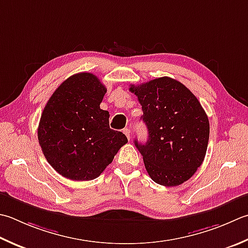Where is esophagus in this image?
I'll list each match as a JSON object with an SVG mask.
<instances>
[{
  "label": "esophagus",
  "mask_w": 248,
  "mask_h": 248,
  "mask_svg": "<svg viewBox=\"0 0 248 248\" xmlns=\"http://www.w3.org/2000/svg\"><path fill=\"white\" fill-rule=\"evenodd\" d=\"M123 132L125 134V137H127V138H128V140H130V139H131V133H130V130H129V129H127V128H125V129H124V130H123Z\"/></svg>",
  "instance_id": "34e87169"
}]
</instances>
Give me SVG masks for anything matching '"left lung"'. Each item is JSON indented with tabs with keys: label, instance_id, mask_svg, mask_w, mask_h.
<instances>
[{
	"label": "left lung",
	"instance_id": "obj_1",
	"mask_svg": "<svg viewBox=\"0 0 248 248\" xmlns=\"http://www.w3.org/2000/svg\"><path fill=\"white\" fill-rule=\"evenodd\" d=\"M142 105L148 140L134 144L155 183L174 187L188 181L204 160L210 123L195 94L171 77L131 85Z\"/></svg>",
	"mask_w": 248,
	"mask_h": 248
}]
</instances>
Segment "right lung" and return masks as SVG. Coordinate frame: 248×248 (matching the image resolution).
<instances>
[{
  "label": "right lung",
  "mask_w": 248,
  "mask_h": 248,
  "mask_svg": "<svg viewBox=\"0 0 248 248\" xmlns=\"http://www.w3.org/2000/svg\"><path fill=\"white\" fill-rule=\"evenodd\" d=\"M105 86L91 73L65 79L44 108L37 129L38 143L48 163L72 181L100 176L128 142L109 128V114L100 108Z\"/></svg>",
  "instance_id": "1"
}]
</instances>
